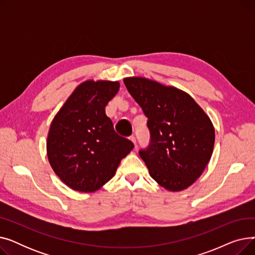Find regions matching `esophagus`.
<instances>
[{"label":"esophagus","mask_w":255,"mask_h":255,"mask_svg":"<svg viewBox=\"0 0 255 255\" xmlns=\"http://www.w3.org/2000/svg\"><path fill=\"white\" fill-rule=\"evenodd\" d=\"M130 140H131L133 143H134V144L136 145V139H135V137H134V136L131 135V136H130Z\"/></svg>","instance_id":"esophagus-1"}]
</instances>
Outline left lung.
I'll list each match as a JSON object with an SVG mask.
<instances>
[{"instance_id":"obj_1","label":"left lung","mask_w":255,"mask_h":255,"mask_svg":"<svg viewBox=\"0 0 255 255\" xmlns=\"http://www.w3.org/2000/svg\"><path fill=\"white\" fill-rule=\"evenodd\" d=\"M124 84L148 118L151 139L139 156L150 176L169 191L188 188L209 163L215 142L210 118L188 94L143 77Z\"/></svg>"}]
</instances>
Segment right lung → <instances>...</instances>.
Returning a JSON list of instances; mask_svg holds the SVG:
<instances>
[{"label":"right lung","mask_w":255,"mask_h":255,"mask_svg":"<svg viewBox=\"0 0 255 255\" xmlns=\"http://www.w3.org/2000/svg\"><path fill=\"white\" fill-rule=\"evenodd\" d=\"M120 84L87 80L80 84L53 118L47 136L48 161L63 183L93 192L109 182L132 141L117 134L105 106Z\"/></svg>","instance_id":"right-lung-1"}]
</instances>
